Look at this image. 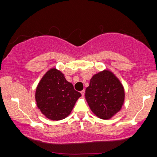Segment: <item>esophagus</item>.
<instances>
[{"mask_svg":"<svg viewBox=\"0 0 157 157\" xmlns=\"http://www.w3.org/2000/svg\"><path fill=\"white\" fill-rule=\"evenodd\" d=\"M80 93H81V94H82V95H84V94H85V91H84V90H82V91H80Z\"/></svg>","mask_w":157,"mask_h":157,"instance_id":"esophagus-1","label":"esophagus"}]
</instances>
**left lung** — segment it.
Segmentation results:
<instances>
[{
    "label": "left lung",
    "mask_w": 157,
    "mask_h": 157,
    "mask_svg": "<svg viewBox=\"0 0 157 157\" xmlns=\"http://www.w3.org/2000/svg\"><path fill=\"white\" fill-rule=\"evenodd\" d=\"M85 92L91 111L105 120L118 112L124 102L123 85L109 71L105 70L93 76Z\"/></svg>",
    "instance_id": "left-lung-1"
}]
</instances>
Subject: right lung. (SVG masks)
<instances>
[{
  "label": "right lung",
  "instance_id": "right-lung-1",
  "mask_svg": "<svg viewBox=\"0 0 157 157\" xmlns=\"http://www.w3.org/2000/svg\"><path fill=\"white\" fill-rule=\"evenodd\" d=\"M81 94L55 68L45 74L36 90L37 107L48 118L59 121L68 116Z\"/></svg>",
  "mask_w": 157,
  "mask_h": 157
}]
</instances>
